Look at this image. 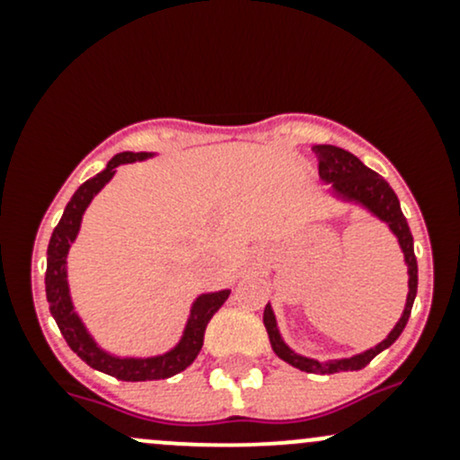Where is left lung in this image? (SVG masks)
<instances>
[{
	"label": "left lung",
	"instance_id": "1",
	"mask_svg": "<svg viewBox=\"0 0 460 460\" xmlns=\"http://www.w3.org/2000/svg\"><path fill=\"white\" fill-rule=\"evenodd\" d=\"M318 155V173L323 178V182L332 184L333 196L341 198L345 202L360 204V207L367 208L372 216L378 217L380 222L389 226L394 235L398 238V244H401V252L405 256L407 264V303L405 309H402V316L394 324V329L389 332V336L385 338L383 342L372 347V349L363 351V354L349 356V358H336V360H316L307 358V356H300L282 341L280 332H278L276 316H273L271 305L264 307V327H267L269 342H271V349L276 351L278 358H282L285 363L294 365L300 372L309 374H336V372H356V369H363L365 365L372 363V358L380 354V351L387 349L389 345L396 342V338L401 336L402 329H405L407 320H410L411 305H414L416 289H419V264H416L414 256V238H411L410 225H407L405 216L401 211V202H398L396 193L389 187L387 180L380 178L378 173L358 160L354 153L345 151L341 146H332V144H318L314 146Z\"/></svg>",
	"mask_w": 460,
	"mask_h": 460
}]
</instances>
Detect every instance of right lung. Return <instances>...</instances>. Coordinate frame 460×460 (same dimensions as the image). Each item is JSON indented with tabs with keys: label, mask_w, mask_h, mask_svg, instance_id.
Instances as JSON below:
<instances>
[{
	"label": "right lung",
	"mask_w": 460,
	"mask_h": 460,
	"mask_svg": "<svg viewBox=\"0 0 460 460\" xmlns=\"http://www.w3.org/2000/svg\"><path fill=\"white\" fill-rule=\"evenodd\" d=\"M153 153H118L111 157L104 171L95 175V178L86 180L75 193H73L71 202L64 208V216L59 225L53 229L50 235L49 252H46V300H49V309L53 314L55 323H58L59 332H62L64 341L68 342L73 351L91 365L97 372H104L109 376H115L118 380H160L171 378V376L184 372L193 360L198 358L204 342V329H207L208 320L213 314L225 305L229 298L231 289L213 291V294L198 296L196 303L191 307V316L187 320L182 338L173 349H169L162 356H151V358H119V356L106 354L104 349L97 347L93 341L91 333L86 332L84 323L75 314L71 303V294H68V280H66V256L71 249L73 240L77 238L80 231L82 216H84L86 207L91 204L93 198L102 191L106 182L115 175V169L119 164H128V162L146 160Z\"/></svg>",
	"instance_id": "right-lung-1"
}]
</instances>
